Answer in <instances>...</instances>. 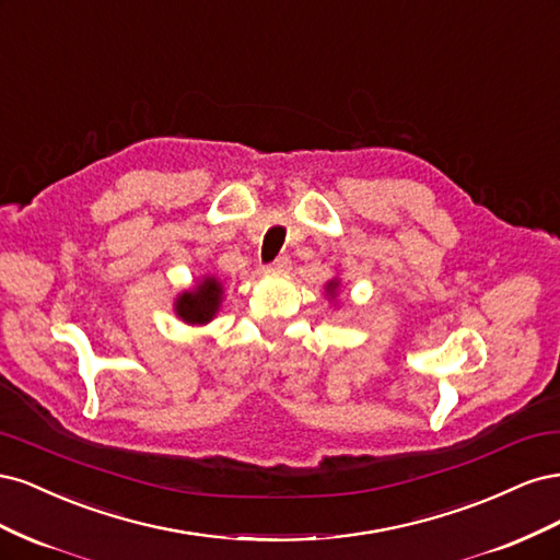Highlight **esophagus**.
<instances>
[{"instance_id": "1", "label": "esophagus", "mask_w": 560, "mask_h": 560, "mask_svg": "<svg viewBox=\"0 0 560 560\" xmlns=\"http://www.w3.org/2000/svg\"><path fill=\"white\" fill-rule=\"evenodd\" d=\"M292 268V259L290 257H278L273 264L270 266H266L264 270L268 276H282V273H287V270Z\"/></svg>"}]
</instances>
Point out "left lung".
<instances>
[{
  "mask_svg": "<svg viewBox=\"0 0 560 560\" xmlns=\"http://www.w3.org/2000/svg\"><path fill=\"white\" fill-rule=\"evenodd\" d=\"M336 287H338V280H331V282H327V294L334 299V294H336Z\"/></svg>",
  "mask_w": 560,
  "mask_h": 560,
  "instance_id": "8db88e82",
  "label": "left lung"
}]
</instances>
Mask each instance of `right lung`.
I'll list each match as a JSON object with an SVG mask.
<instances>
[{"mask_svg":"<svg viewBox=\"0 0 560 560\" xmlns=\"http://www.w3.org/2000/svg\"><path fill=\"white\" fill-rule=\"evenodd\" d=\"M222 282L208 276L202 278L194 290L182 292L175 301V313L186 325H208L217 315L219 303H222Z\"/></svg>","mask_w":560,"mask_h":560,"instance_id":"right-lung-1","label":"right lung"}]
</instances>
